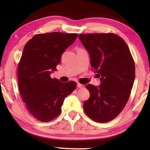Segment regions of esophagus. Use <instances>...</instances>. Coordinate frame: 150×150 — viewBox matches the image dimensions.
I'll list each match as a JSON object with an SVG mask.
<instances>
[{
	"instance_id": "34e87169",
	"label": "esophagus",
	"mask_w": 150,
	"mask_h": 150,
	"mask_svg": "<svg viewBox=\"0 0 150 150\" xmlns=\"http://www.w3.org/2000/svg\"><path fill=\"white\" fill-rule=\"evenodd\" d=\"M77 87H78V88H83V87H84V85H82V84H80V83H77Z\"/></svg>"
}]
</instances>
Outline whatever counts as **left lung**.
I'll use <instances>...</instances> for the list:
<instances>
[{"label": "left lung", "mask_w": 150, "mask_h": 150, "mask_svg": "<svg viewBox=\"0 0 150 150\" xmlns=\"http://www.w3.org/2000/svg\"><path fill=\"white\" fill-rule=\"evenodd\" d=\"M89 52L91 66L101 77L99 87L86 85L90 97L84 103L86 114L98 123L114 119L130 97L135 76V63L128 45L113 33L79 34Z\"/></svg>", "instance_id": "obj_1"}]
</instances>
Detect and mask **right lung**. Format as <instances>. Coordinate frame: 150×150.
<instances>
[{"label": "right lung", "mask_w": 150, "mask_h": 150, "mask_svg": "<svg viewBox=\"0 0 150 150\" xmlns=\"http://www.w3.org/2000/svg\"><path fill=\"white\" fill-rule=\"evenodd\" d=\"M77 37L75 33L38 34L24 47L18 67V87L28 111L40 121L59 116L65 98L77 87L74 81L61 82L50 76Z\"/></svg>", "instance_id": "right-lung-1"}]
</instances>
